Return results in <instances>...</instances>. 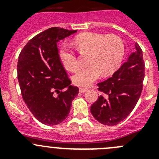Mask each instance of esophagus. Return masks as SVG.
Returning a JSON list of instances; mask_svg holds the SVG:
<instances>
[{
    "instance_id": "esophagus-1",
    "label": "esophagus",
    "mask_w": 159,
    "mask_h": 159,
    "mask_svg": "<svg viewBox=\"0 0 159 159\" xmlns=\"http://www.w3.org/2000/svg\"><path fill=\"white\" fill-rule=\"evenodd\" d=\"M87 91H88L87 89H83V88H80L79 89V91L81 93H84V92H86Z\"/></svg>"
}]
</instances>
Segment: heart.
Wrapping results in <instances>:
<instances>
[{"label":"heart","mask_w":159,"mask_h":159,"mask_svg":"<svg viewBox=\"0 0 159 159\" xmlns=\"http://www.w3.org/2000/svg\"><path fill=\"white\" fill-rule=\"evenodd\" d=\"M75 43L81 53H89V66L78 70L73 76L74 84L81 87H89L102 75L108 77L120 67L124 56V44L115 34L85 32L75 38ZM59 57L66 69L76 71L78 62L75 52L67 44H63Z\"/></svg>","instance_id":"obj_1"}]
</instances>
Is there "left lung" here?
I'll list each match as a JSON object with an SVG mask.
<instances>
[{"instance_id":"8db88e82","label":"left lung","mask_w":159,"mask_h":159,"mask_svg":"<svg viewBox=\"0 0 159 159\" xmlns=\"http://www.w3.org/2000/svg\"><path fill=\"white\" fill-rule=\"evenodd\" d=\"M106 81L98 84L100 95L91 106L94 118L105 125L112 126L127 118L135 107L142 91L145 63L140 46Z\"/></svg>"}]
</instances>
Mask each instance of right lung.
<instances>
[{"label": "right lung", "mask_w": 159, "mask_h": 159, "mask_svg": "<svg viewBox=\"0 0 159 159\" xmlns=\"http://www.w3.org/2000/svg\"><path fill=\"white\" fill-rule=\"evenodd\" d=\"M77 32L54 27L30 39L20 51L17 79L22 97L34 116L46 125L60 124L68 117L78 88L61 62L57 42Z\"/></svg>", "instance_id": "1"}]
</instances>
